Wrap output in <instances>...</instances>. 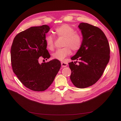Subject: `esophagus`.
I'll list each match as a JSON object with an SVG mask.
<instances>
[{
  "label": "esophagus",
  "mask_w": 121,
  "mask_h": 121,
  "mask_svg": "<svg viewBox=\"0 0 121 121\" xmlns=\"http://www.w3.org/2000/svg\"><path fill=\"white\" fill-rule=\"evenodd\" d=\"M68 65V63L66 62H61V66H62V67H66V66H67Z\"/></svg>",
  "instance_id": "esophagus-1"
}]
</instances>
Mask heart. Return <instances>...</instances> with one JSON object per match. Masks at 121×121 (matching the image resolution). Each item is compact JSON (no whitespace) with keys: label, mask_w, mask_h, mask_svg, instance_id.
Returning <instances> with one entry per match:
<instances>
[{"label":"heart","mask_w":121,"mask_h":121,"mask_svg":"<svg viewBox=\"0 0 121 121\" xmlns=\"http://www.w3.org/2000/svg\"><path fill=\"white\" fill-rule=\"evenodd\" d=\"M55 33L58 37L65 38L63 46L65 47L56 50L52 54L53 58L63 61L66 56L71 54V49L73 51H76L81 48L82 43L81 35L76 33L75 29L70 25L62 24L56 28ZM46 43L49 49L52 50L54 47V39L52 36L49 35L46 37Z\"/></svg>","instance_id":"heart-1"}]
</instances>
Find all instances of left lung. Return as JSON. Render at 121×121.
I'll return each mask as SVG.
<instances>
[{"label":"left lung","instance_id":"8db88e82","mask_svg":"<svg viewBox=\"0 0 121 121\" xmlns=\"http://www.w3.org/2000/svg\"><path fill=\"white\" fill-rule=\"evenodd\" d=\"M83 36L81 48L71 59L79 60L69 63L70 79L75 87L85 88L101 78L110 59V46L106 35L99 28L86 23L78 25Z\"/></svg>","mask_w":121,"mask_h":121}]
</instances>
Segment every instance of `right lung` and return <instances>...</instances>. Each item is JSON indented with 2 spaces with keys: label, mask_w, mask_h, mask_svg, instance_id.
Masks as SVG:
<instances>
[{
  "label": "right lung",
  "mask_w": 121,
  "mask_h": 121,
  "mask_svg": "<svg viewBox=\"0 0 121 121\" xmlns=\"http://www.w3.org/2000/svg\"><path fill=\"white\" fill-rule=\"evenodd\" d=\"M50 29L47 25L30 27L15 36L11 46L13 71L25 87L33 91L47 89L61 68L56 59L38 62L40 58L47 60L50 57L46 43V34Z\"/></svg>",
  "instance_id": "1"
}]
</instances>
